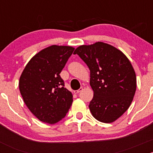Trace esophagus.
I'll list each match as a JSON object with an SVG mask.
<instances>
[{
	"instance_id": "1",
	"label": "esophagus",
	"mask_w": 153,
	"mask_h": 153,
	"mask_svg": "<svg viewBox=\"0 0 153 153\" xmlns=\"http://www.w3.org/2000/svg\"><path fill=\"white\" fill-rule=\"evenodd\" d=\"M82 90H83V87H81L79 89H78V90L74 91V93H75V94H78V93H79L80 92H81V91H82Z\"/></svg>"
}]
</instances>
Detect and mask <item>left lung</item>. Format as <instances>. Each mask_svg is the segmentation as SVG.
Segmentation results:
<instances>
[{"instance_id": "obj_1", "label": "left lung", "mask_w": 153, "mask_h": 153, "mask_svg": "<svg viewBox=\"0 0 153 153\" xmlns=\"http://www.w3.org/2000/svg\"><path fill=\"white\" fill-rule=\"evenodd\" d=\"M74 53L90 70L94 95L89 107L92 116L103 123L114 122L127 110L136 90L131 62L121 50L100 41L80 46Z\"/></svg>"}]
</instances>
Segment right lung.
Wrapping results in <instances>:
<instances>
[{"mask_svg": "<svg viewBox=\"0 0 153 153\" xmlns=\"http://www.w3.org/2000/svg\"><path fill=\"white\" fill-rule=\"evenodd\" d=\"M75 48L52 45L35 54L21 73L19 89L30 112L41 121L55 124L70 109L72 94L59 74Z\"/></svg>", "mask_w": 153, "mask_h": 153, "instance_id": "obj_1", "label": "right lung"}]
</instances>
